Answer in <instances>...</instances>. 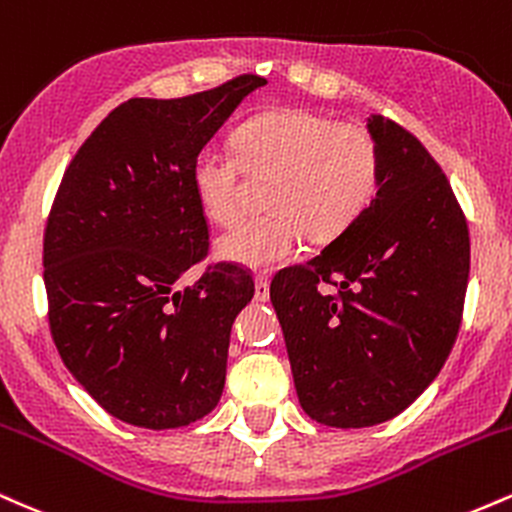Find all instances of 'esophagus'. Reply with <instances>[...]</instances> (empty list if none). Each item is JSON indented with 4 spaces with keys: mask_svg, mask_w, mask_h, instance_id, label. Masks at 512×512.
<instances>
[{
    "mask_svg": "<svg viewBox=\"0 0 512 512\" xmlns=\"http://www.w3.org/2000/svg\"><path fill=\"white\" fill-rule=\"evenodd\" d=\"M255 298L257 301H267L269 298V276L264 272L255 276Z\"/></svg>",
    "mask_w": 512,
    "mask_h": 512,
    "instance_id": "1",
    "label": "esophagus"
}]
</instances>
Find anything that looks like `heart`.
<instances>
[{
  "label": "heart",
  "mask_w": 512,
  "mask_h": 512,
  "mask_svg": "<svg viewBox=\"0 0 512 512\" xmlns=\"http://www.w3.org/2000/svg\"><path fill=\"white\" fill-rule=\"evenodd\" d=\"M380 149L354 122L308 110H274L252 117L233 134V156L202 151L192 163V190L216 226L240 216L243 173L267 182L269 211L216 240L221 260L264 269L291 260L301 238L327 245L366 214L380 185Z\"/></svg>",
  "instance_id": "1"
}]
</instances>
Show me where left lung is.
Wrapping results in <instances>:
<instances>
[{
	"label": "left lung",
	"instance_id": "left-lung-1",
	"mask_svg": "<svg viewBox=\"0 0 512 512\" xmlns=\"http://www.w3.org/2000/svg\"><path fill=\"white\" fill-rule=\"evenodd\" d=\"M368 132L383 170L366 214L269 289L298 402L334 428L383 424L436 380L469 281L467 219L443 168L383 115Z\"/></svg>",
	"mask_w": 512,
	"mask_h": 512
}]
</instances>
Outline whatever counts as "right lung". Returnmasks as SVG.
<instances>
[{
    "mask_svg": "<svg viewBox=\"0 0 512 512\" xmlns=\"http://www.w3.org/2000/svg\"><path fill=\"white\" fill-rule=\"evenodd\" d=\"M243 74L185 98H129L64 170L43 240L50 332L64 366L125 424L163 431L207 416L226 383L233 320L255 284L207 257L192 163L248 93Z\"/></svg>",
    "mask_w": 512,
    "mask_h": 512,
    "instance_id": "1",
    "label": "right lung"
}]
</instances>
